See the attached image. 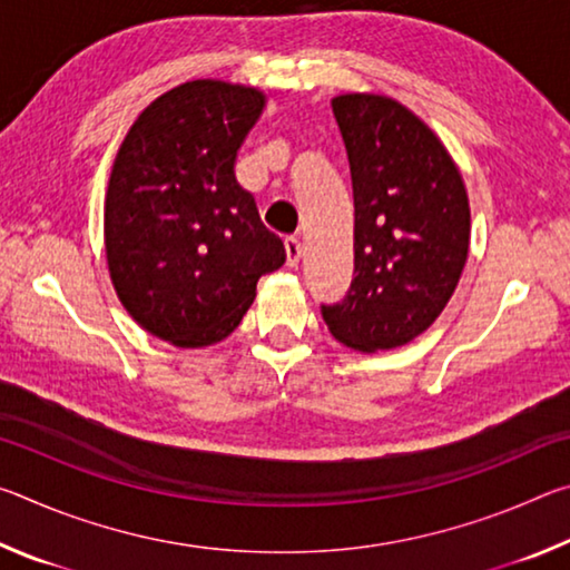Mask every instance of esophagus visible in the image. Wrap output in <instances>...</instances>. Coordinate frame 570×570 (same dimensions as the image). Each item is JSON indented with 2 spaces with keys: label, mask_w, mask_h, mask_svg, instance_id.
I'll return each instance as SVG.
<instances>
[{
  "label": "esophagus",
  "mask_w": 570,
  "mask_h": 570,
  "mask_svg": "<svg viewBox=\"0 0 570 570\" xmlns=\"http://www.w3.org/2000/svg\"><path fill=\"white\" fill-rule=\"evenodd\" d=\"M284 248H286V266H298V258H302V240L296 236H286L284 238Z\"/></svg>",
  "instance_id": "1"
}]
</instances>
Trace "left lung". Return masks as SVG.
I'll return each instance as SVG.
<instances>
[{
  "mask_svg": "<svg viewBox=\"0 0 570 570\" xmlns=\"http://www.w3.org/2000/svg\"><path fill=\"white\" fill-rule=\"evenodd\" d=\"M350 158L354 278L322 320L346 346L394 350L438 320L468 262L470 208L455 163L417 115L380 95L332 102Z\"/></svg>",
  "mask_w": 570,
  "mask_h": 570,
  "instance_id": "left-lung-1",
  "label": "left lung"
}]
</instances>
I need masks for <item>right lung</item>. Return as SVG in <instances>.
Instances as JSON below:
<instances>
[{
	"instance_id": "add662e5",
	"label": "right lung",
	"mask_w": 570,
	"mask_h": 570,
	"mask_svg": "<svg viewBox=\"0 0 570 570\" xmlns=\"http://www.w3.org/2000/svg\"><path fill=\"white\" fill-rule=\"evenodd\" d=\"M264 95L193 80L148 105L122 140L105 200V250L122 306L176 346L236 330L256 284L286 262L234 160Z\"/></svg>"
}]
</instances>
